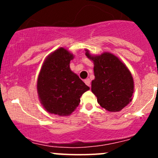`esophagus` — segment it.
Returning <instances> with one entry per match:
<instances>
[{"mask_svg": "<svg viewBox=\"0 0 158 158\" xmlns=\"http://www.w3.org/2000/svg\"><path fill=\"white\" fill-rule=\"evenodd\" d=\"M85 83L86 85L89 86V87H90V86H91V81H90V79H89V78H87V79H85Z\"/></svg>", "mask_w": 158, "mask_h": 158, "instance_id": "34e87169", "label": "esophagus"}]
</instances>
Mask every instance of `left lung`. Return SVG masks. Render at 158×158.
Masks as SVG:
<instances>
[{
  "mask_svg": "<svg viewBox=\"0 0 158 158\" xmlns=\"http://www.w3.org/2000/svg\"><path fill=\"white\" fill-rule=\"evenodd\" d=\"M85 55L94 63L95 79L92 92L97 102L108 111H119L132 100L134 81L127 67L116 56L105 52L94 56L85 50Z\"/></svg>",
  "mask_w": 158,
  "mask_h": 158,
  "instance_id": "1",
  "label": "left lung"
}]
</instances>
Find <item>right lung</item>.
<instances>
[{"instance_id": "obj_1", "label": "right lung", "mask_w": 158, "mask_h": 158, "mask_svg": "<svg viewBox=\"0 0 158 158\" xmlns=\"http://www.w3.org/2000/svg\"><path fill=\"white\" fill-rule=\"evenodd\" d=\"M73 54L60 47L46 58L38 77L37 92L47 111L60 116L69 115L89 89L69 68Z\"/></svg>"}]
</instances>
